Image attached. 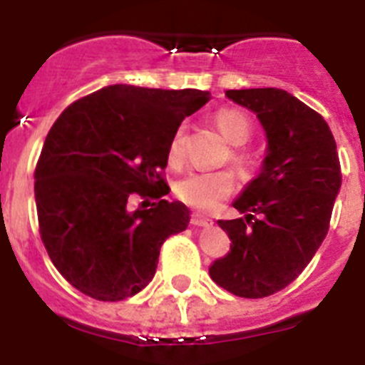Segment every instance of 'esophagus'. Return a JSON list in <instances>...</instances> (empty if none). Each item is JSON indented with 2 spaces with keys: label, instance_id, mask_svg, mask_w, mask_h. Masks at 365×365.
<instances>
[{
  "label": "esophagus",
  "instance_id": "1",
  "mask_svg": "<svg viewBox=\"0 0 365 365\" xmlns=\"http://www.w3.org/2000/svg\"><path fill=\"white\" fill-rule=\"evenodd\" d=\"M190 222H192L193 227H212V225H214V221H212L210 217H205V215L201 214H193Z\"/></svg>",
  "mask_w": 365,
  "mask_h": 365
}]
</instances>
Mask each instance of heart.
Segmentation results:
<instances>
[{
    "label": "heart",
    "instance_id": "obj_1",
    "mask_svg": "<svg viewBox=\"0 0 365 365\" xmlns=\"http://www.w3.org/2000/svg\"><path fill=\"white\" fill-rule=\"evenodd\" d=\"M217 128L222 137L234 146H243L250 140L252 122L240 109H221L215 115ZM185 148V125H179L168 144V159L170 163H179ZM235 160L247 163V155L235 153ZM235 186V177L232 172H190L175 182V193L180 201L199 208V210H215L232 193Z\"/></svg>",
    "mask_w": 365,
    "mask_h": 365
}]
</instances>
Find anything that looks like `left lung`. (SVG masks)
Wrapping results in <instances>:
<instances>
[{"mask_svg":"<svg viewBox=\"0 0 365 365\" xmlns=\"http://www.w3.org/2000/svg\"><path fill=\"white\" fill-rule=\"evenodd\" d=\"M227 96L256 113L267 150L259 173L232 202L243 215L217 221L232 243L208 272L232 294L265 298L294 282L325 240L340 160L324 117L291 93L265 87Z\"/></svg>","mask_w":365,"mask_h":365,"instance_id":"8db88e82","label":"left lung"}]
</instances>
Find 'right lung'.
Instances as JSON below:
<instances>
[{
	"label": "right lung",
	"instance_id": "obj_1",
	"mask_svg": "<svg viewBox=\"0 0 365 365\" xmlns=\"http://www.w3.org/2000/svg\"><path fill=\"white\" fill-rule=\"evenodd\" d=\"M199 89L102 87L71 104L45 138L34 172L40 234L63 278L100 302H120L153 279L160 247L190 210L168 202V144L201 109ZM135 192L157 203L129 208Z\"/></svg>",
	"mask_w": 365,
	"mask_h": 365
}]
</instances>
